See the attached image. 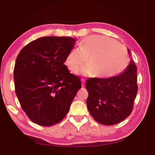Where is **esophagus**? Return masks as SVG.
Segmentation results:
<instances>
[{
  "instance_id": "obj_1",
  "label": "esophagus",
  "mask_w": 155,
  "mask_h": 155,
  "mask_svg": "<svg viewBox=\"0 0 155 155\" xmlns=\"http://www.w3.org/2000/svg\"><path fill=\"white\" fill-rule=\"evenodd\" d=\"M81 82H82V87H84V86H85V80L82 79Z\"/></svg>"
}]
</instances>
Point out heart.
Instances as JSON below:
<instances>
[{"instance_id": "b5f03b06", "label": "heart", "mask_w": 155, "mask_h": 155, "mask_svg": "<svg viewBox=\"0 0 155 155\" xmlns=\"http://www.w3.org/2000/svg\"><path fill=\"white\" fill-rule=\"evenodd\" d=\"M81 73L97 78H110L120 74L128 67L129 57L124 48L113 39L93 35L84 38L79 50L71 51L65 58V64L72 73L85 64Z\"/></svg>"}]
</instances>
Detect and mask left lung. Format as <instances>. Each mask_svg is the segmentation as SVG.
<instances>
[{
    "label": "left lung",
    "instance_id": "left-lung-1",
    "mask_svg": "<svg viewBox=\"0 0 155 155\" xmlns=\"http://www.w3.org/2000/svg\"><path fill=\"white\" fill-rule=\"evenodd\" d=\"M127 51L130 54L129 49ZM137 80V67L132 58L124 71L117 77L88 78L87 104L94 119L101 124L113 125L129 116L138 91Z\"/></svg>",
    "mask_w": 155,
    "mask_h": 155
}]
</instances>
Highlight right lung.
Wrapping results in <instances>:
<instances>
[{
  "instance_id": "obj_1",
  "label": "right lung",
  "mask_w": 155,
  "mask_h": 155,
  "mask_svg": "<svg viewBox=\"0 0 155 155\" xmlns=\"http://www.w3.org/2000/svg\"><path fill=\"white\" fill-rule=\"evenodd\" d=\"M76 40L44 37L20 51L14 68L16 97L28 118L41 126L61 122L69 110L81 82L64 64Z\"/></svg>"
}]
</instances>
